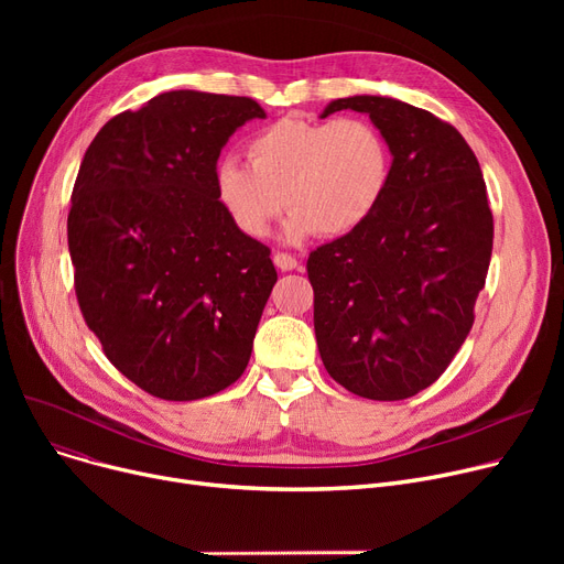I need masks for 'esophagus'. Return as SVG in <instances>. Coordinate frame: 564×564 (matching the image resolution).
Here are the masks:
<instances>
[{"instance_id": "1", "label": "esophagus", "mask_w": 564, "mask_h": 564, "mask_svg": "<svg viewBox=\"0 0 564 564\" xmlns=\"http://www.w3.org/2000/svg\"><path fill=\"white\" fill-rule=\"evenodd\" d=\"M274 264L279 267V270H281V272H290V270H297V267H300L297 258H294V256H290V253H283V251H276V253H274Z\"/></svg>"}]
</instances>
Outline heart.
Wrapping results in <instances>:
<instances>
[{
  "label": "heart",
  "mask_w": 564,
  "mask_h": 564,
  "mask_svg": "<svg viewBox=\"0 0 564 564\" xmlns=\"http://www.w3.org/2000/svg\"><path fill=\"white\" fill-rule=\"evenodd\" d=\"M249 160L219 162L217 198L251 237L270 230L288 205V240L357 230L379 207L393 169L387 137L364 118L285 116L249 141Z\"/></svg>",
  "instance_id": "b5f03b06"
}]
</instances>
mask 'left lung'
<instances>
[{"instance_id": "obj_1", "label": "left lung", "mask_w": 564, "mask_h": 564, "mask_svg": "<svg viewBox=\"0 0 564 564\" xmlns=\"http://www.w3.org/2000/svg\"><path fill=\"white\" fill-rule=\"evenodd\" d=\"M387 137L393 169L377 210L311 251L313 324L324 368L349 393L404 400L446 372L485 288L494 217L476 153L434 113L381 96L334 100Z\"/></svg>"}]
</instances>
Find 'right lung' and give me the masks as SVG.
Here are the masks:
<instances>
[{
  "instance_id": "obj_1",
  "label": "right lung",
  "mask_w": 564,
  "mask_h": 564,
  "mask_svg": "<svg viewBox=\"0 0 564 564\" xmlns=\"http://www.w3.org/2000/svg\"><path fill=\"white\" fill-rule=\"evenodd\" d=\"M264 118L251 98L169 91L102 126L68 213L75 294L105 357L160 400L215 395L242 377L276 283L270 247L221 207L228 137Z\"/></svg>"
}]
</instances>
